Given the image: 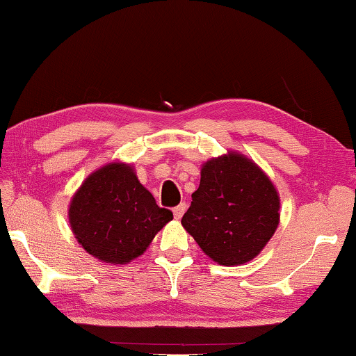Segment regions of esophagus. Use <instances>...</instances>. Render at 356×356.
Here are the masks:
<instances>
[{"label": "esophagus", "mask_w": 356, "mask_h": 356, "mask_svg": "<svg viewBox=\"0 0 356 356\" xmlns=\"http://www.w3.org/2000/svg\"><path fill=\"white\" fill-rule=\"evenodd\" d=\"M186 210V204H179L177 207H174L172 209V213H174V218L176 219H180L184 216V213Z\"/></svg>", "instance_id": "esophagus-1"}]
</instances>
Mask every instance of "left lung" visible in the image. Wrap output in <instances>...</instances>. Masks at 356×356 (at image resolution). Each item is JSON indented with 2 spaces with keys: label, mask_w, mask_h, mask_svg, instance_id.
<instances>
[{
  "label": "left lung",
  "mask_w": 356,
  "mask_h": 356,
  "mask_svg": "<svg viewBox=\"0 0 356 356\" xmlns=\"http://www.w3.org/2000/svg\"><path fill=\"white\" fill-rule=\"evenodd\" d=\"M182 225L205 255L224 266L260 254L280 222V196L254 160L229 151L200 168Z\"/></svg>",
  "instance_id": "obj_1"
}]
</instances>
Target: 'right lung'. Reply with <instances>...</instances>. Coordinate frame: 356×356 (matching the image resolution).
<instances>
[{"label": "right lung", "instance_id": "obj_1", "mask_svg": "<svg viewBox=\"0 0 356 356\" xmlns=\"http://www.w3.org/2000/svg\"><path fill=\"white\" fill-rule=\"evenodd\" d=\"M172 219L124 161L88 174L70 200L68 221L83 249L99 261L127 264L145 254Z\"/></svg>", "mask_w": 356, "mask_h": 356}]
</instances>
